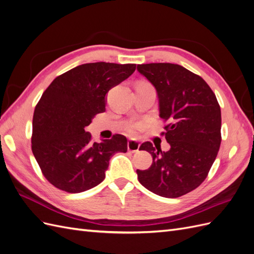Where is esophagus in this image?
I'll list each match as a JSON object with an SVG mask.
<instances>
[{"instance_id":"1","label":"esophagus","mask_w":254,"mask_h":254,"mask_svg":"<svg viewBox=\"0 0 254 254\" xmlns=\"http://www.w3.org/2000/svg\"><path fill=\"white\" fill-rule=\"evenodd\" d=\"M127 148L129 151L136 152L140 148V143L135 140H129L127 143Z\"/></svg>"}]
</instances>
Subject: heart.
Returning <instances> with one entry per match:
<instances>
[{"mask_svg":"<svg viewBox=\"0 0 254 254\" xmlns=\"http://www.w3.org/2000/svg\"><path fill=\"white\" fill-rule=\"evenodd\" d=\"M142 128V125L141 124H135V125H132L131 127H130V132H131L132 134H135L137 130H140Z\"/></svg>","mask_w":254,"mask_h":254,"instance_id":"b5f03b06","label":"heart"}]
</instances>
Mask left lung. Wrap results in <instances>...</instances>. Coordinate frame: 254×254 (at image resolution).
<instances>
[{
    "mask_svg": "<svg viewBox=\"0 0 254 254\" xmlns=\"http://www.w3.org/2000/svg\"><path fill=\"white\" fill-rule=\"evenodd\" d=\"M136 70L155 87L159 115L170 150L145 142L140 149L152 156L148 170H136L144 188L159 196L177 198L204 181L221 142L220 107L200 76L174 64H137Z\"/></svg>",
    "mask_w": 254,
    "mask_h": 254,
    "instance_id": "1",
    "label": "left lung"
}]
</instances>
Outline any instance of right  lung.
<instances>
[{
  "mask_svg": "<svg viewBox=\"0 0 254 254\" xmlns=\"http://www.w3.org/2000/svg\"><path fill=\"white\" fill-rule=\"evenodd\" d=\"M134 71L131 64H84L58 76L44 91L34 112L32 150L54 187L67 193L94 188L104 181L114 153L127 151L126 136L96 143L86 127L106 111L109 90Z\"/></svg>",
  "mask_w": 254,
  "mask_h": 254,
  "instance_id": "add662e5",
  "label": "right lung"
}]
</instances>
